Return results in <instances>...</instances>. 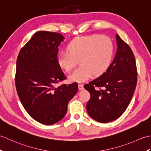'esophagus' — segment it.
<instances>
[{
  "mask_svg": "<svg viewBox=\"0 0 151 151\" xmlns=\"http://www.w3.org/2000/svg\"><path fill=\"white\" fill-rule=\"evenodd\" d=\"M78 89L80 90H82V89H84V85L82 84H78Z\"/></svg>",
  "mask_w": 151,
  "mask_h": 151,
  "instance_id": "obj_1",
  "label": "esophagus"
}]
</instances>
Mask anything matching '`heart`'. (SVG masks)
I'll return each mask as SVG.
<instances>
[{
  "mask_svg": "<svg viewBox=\"0 0 151 151\" xmlns=\"http://www.w3.org/2000/svg\"><path fill=\"white\" fill-rule=\"evenodd\" d=\"M58 58L60 66L67 73L72 71L80 60L78 68L69 76L73 81L84 82L93 74L99 75L110 67L114 52L111 38L101 35L81 36L68 44Z\"/></svg>",
  "mask_w": 151,
  "mask_h": 151,
  "instance_id": "heart-1",
  "label": "heart"
}]
</instances>
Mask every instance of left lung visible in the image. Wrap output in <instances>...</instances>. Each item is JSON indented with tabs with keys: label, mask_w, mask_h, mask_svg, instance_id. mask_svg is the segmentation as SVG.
Masks as SVG:
<instances>
[{
	"label": "left lung",
	"mask_w": 151,
	"mask_h": 151,
	"mask_svg": "<svg viewBox=\"0 0 151 151\" xmlns=\"http://www.w3.org/2000/svg\"><path fill=\"white\" fill-rule=\"evenodd\" d=\"M117 50L110 67L99 77L84 85L90 93L88 114L102 123L117 119L126 110L135 91L137 72L131 48L116 35Z\"/></svg>",
	"instance_id": "8db88e82"
}]
</instances>
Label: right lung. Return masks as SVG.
Returning a JSON list of instances; mask_svg holds the SVG:
<instances>
[{
    "mask_svg": "<svg viewBox=\"0 0 151 151\" xmlns=\"http://www.w3.org/2000/svg\"><path fill=\"white\" fill-rule=\"evenodd\" d=\"M63 40L60 33L39 31L17 56L15 82L19 99L27 113L43 124L62 119L78 91L76 82L56 87L66 79L58 62V47Z\"/></svg>",
    "mask_w": 151,
    "mask_h": 151,
    "instance_id": "obj_1",
    "label": "right lung"
}]
</instances>
